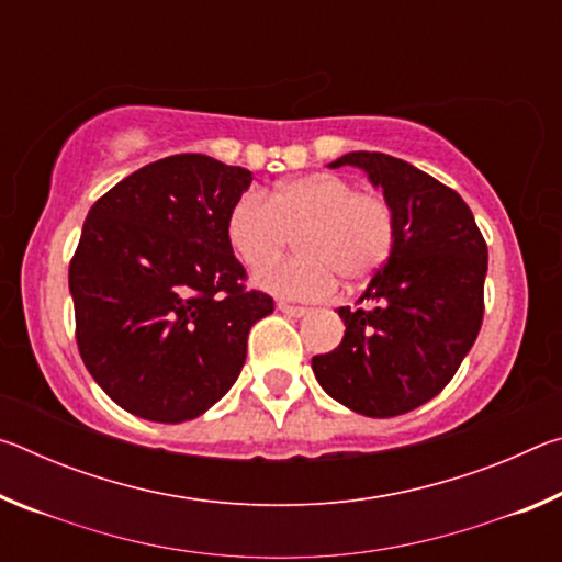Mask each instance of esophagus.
I'll use <instances>...</instances> for the list:
<instances>
[{
    "label": "esophagus",
    "mask_w": 562,
    "mask_h": 562,
    "mask_svg": "<svg viewBox=\"0 0 562 562\" xmlns=\"http://www.w3.org/2000/svg\"><path fill=\"white\" fill-rule=\"evenodd\" d=\"M278 307H280V312H284V315H290V317H302L310 312L307 307H300V304H288V302H280Z\"/></svg>",
    "instance_id": "esophagus-1"
}]
</instances>
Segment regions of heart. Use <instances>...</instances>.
Listing matches in <instances>:
<instances>
[{"instance_id": "heart-1", "label": "heart", "mask_w": 562, "mask_h": 562, "mask_svg": "<svg viewBox=\"0 0 562 562\" xmlns=\"http://www.w3.org/2000/svg\"><path fill=\"white\" fill-rule=\"evenodd\" d=\"M292 234L301 252L258 272V284L280 297L317 300L335 278L359 284L384 268L396 245V211L384 193L325 170L284 180L268 198L245 190L225 221L227 245L250 270L277 257Z\"/></svg>"}]
</instances>
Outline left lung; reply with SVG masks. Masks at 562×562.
Masks as SVG:
<instances>
[{
	"label": "left lung",
	"mask_w": 562,
	"mask_h": 562,
	"mask_svg": "<svg viewBox=\"0 0 562 562\" xmlns=\"http://www.w3.org/2000/svg\"><path fill=\"white\" fill-rule=\"evenodd\" d=\"M396 211V245L359 307H339L345 337L312 357L322 389L364 416H398L451 382L483 322L488 247L453 188L402 158L355 150Z\"/></svg>",
	"instance_id": "left-lung-1"
}]
</instances>
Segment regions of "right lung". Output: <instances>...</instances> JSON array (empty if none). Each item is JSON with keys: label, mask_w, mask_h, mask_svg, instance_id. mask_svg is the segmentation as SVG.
<instances>
[{"label": "right lung", "mask_w": 562, "mask_h": 562, "mask_svg": "<svg viewBox=\"0 0 562 562\" xmlns=\"http://www.w3.org/2000/svg\"><path fill=\"white\" fill-rule=\"evenodd\" d=\"M250 170L201 154L138 168L103 193L69 262L76 347L128 414L180 424L207 412L245 364L274 302L247 290L225 221Z\"/></svg>", "instance_id": "add662e5"}]
</instances>
